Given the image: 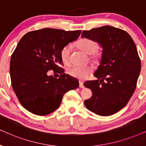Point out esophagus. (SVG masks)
<instances>
[{
    "instance_id": "34e87169",
    "label": "esophagus",
    "mask_w": 146,
    "mask_h": 146,
    "mask_svg": "<svg viewBox=\"0 0 146 146\" xmlns=\"http://www.w3.org/2000/svg\"><path fill=\"white\" fill-rule=\"evenodd\" d=\"M79 86H80V88H84V86L83 82H80Z\"/></svg>"
}]
</instances>
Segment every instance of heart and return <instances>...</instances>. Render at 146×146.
Returning <instances> with one entry per match:
<instances>
[{
  "label": "heart",
  "mask_w": 146,
  "mask_h": 146,
  "mask_svg": "<svg viewBox=\"0 0 146 146\" xmlns=\"http://www.w3.org/2000/svg\"><path fill=\"white\" fill-rule=\"evenodd\" d=\"M77 46L80 49L90 54V58L93 62L99 63L102 58V52L96 50L98 43L94 40L87 38L80 39L76 42ZM71 46L70 45H66L62 49L60 52V58L64 63L68 64L70 61ZM92 71L90 66H86L83 67L73 66L68 70L67 72L71 77L78 80H85Z\"/></svg>",
  "instance_id": "1"
}]
</instances>
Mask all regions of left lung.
Listing matches in <instances>:
<instances>
[{"label": "left lung", "instance_id": "left-lung-1", "mask_svg": "<svg viewBox=\"0 0 146 146\" xmlns=\"http://www.w3.org/2000/svg\"><path fill=\"white\" fill-rule=\"evenodd\" d=\"M84 37L102 47L100 64L94 74L98 80L84 84L92 92L84 104L98 115H112L127 104L136 88L141 70L136 46L128 33L110 26L84 31Z\"/></svg>", "mask_w": 146, "mask_h": 146}]
</instances>
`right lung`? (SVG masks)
<instances>
[{"label": "right lung", "instance_id": "obj_1", "mask_svg": "<svg viewBox=\"0 0 146 146\" xmlns=\"http://www.w3.org/2000/svg\"><path fill=\"white\" fill-rule=\"evenodd\" d=\"M80 34V30L46 28L29 32L20 40L11 56L10 74L13 90L28 111L49 114L58 108L65 93L78 87V81L64 73L58 65L62 64V49ZM52 69L61 74L58 79L47 76Z\"/></svg>", "mask_w": 146, "mask_h": 146}]
</instances>
